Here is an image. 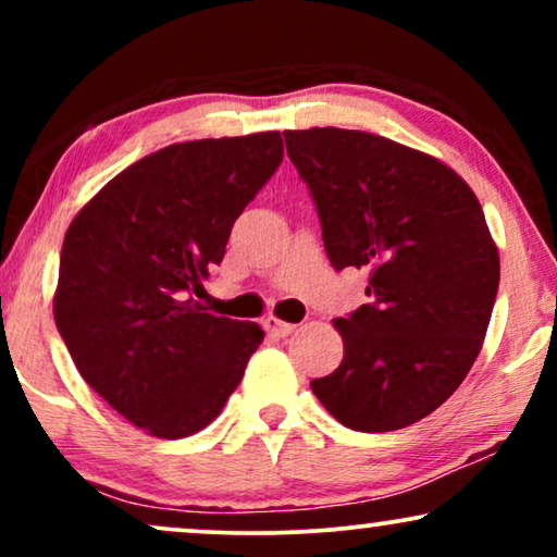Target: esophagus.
<instances>
[{"label": "esophagus", "mask_w": 557, "mask_h": 557, "mask_svg": "<svg viewBox=\"0 0 557 557\" xmlns=\"http://www.w3.org/2000/svg\"><path fill=\"white\" fill-rule=\"evenodd\" d=\"M263 326H265V332L273 334V337H288V334H292V332L296 330L294 324L281 322V319H276V317H265Z\"/></svg>", "instance_id": "1"}]
</instances>
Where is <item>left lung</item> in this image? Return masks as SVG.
Masks as SVG:
<instances>
[{"label": "left lung", "mask_w": 557, "mask_h": 557, "mask_svg": "<svg viewBox=\"0 0 557 557\" xmlns=\"http://www.w3.org/2000/svg\"><path fill=\"white\" fill-rule=\"evenodd\" d=\"M284 139L332 265L370 269V304L334 319L345 357L311 391L347 429H406L448 400L482 349L499 288L482 205L451 166L385 136L324 126Z\"/></svg>", "instance_id": "obj_1"}]
</instances>
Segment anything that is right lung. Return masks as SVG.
<instances>
[{
	"label": "right lung",
	"mask_w": 557,
	"mask_h": 557,
	"mask_svg": "<svg viewBox=\"0 0 557 557\" xmlns=\"http://www.w3.org/2000/svg\"><path fill=\"white\" fill-rule=\"evenodd\" d=\"M284 159L278 132L172 144L83 205L52 314L81 377L157 438L202 431L263 342L195 301L231 227Z\"/></svg>",
	"instance_id": "add662e5"
}]
</instances>
